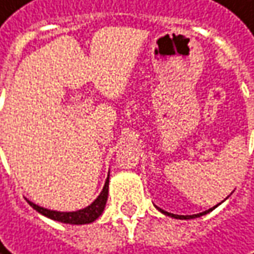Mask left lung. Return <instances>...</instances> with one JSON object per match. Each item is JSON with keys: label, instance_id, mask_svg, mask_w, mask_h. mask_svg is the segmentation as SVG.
I'll return each mask as SVG.
<instances>
[{"label": "left lung", "instance_id": "8db88e82", "mask_svg": "<svg viewBox=\"0 0 254 254\" xmlns=\"http://www.w3.org/2000/svg\"><path fill=\"white\" fill-rule=\"evenodd\" d=\"M218 205V204H217ZM216 205V207H217ZM216 207H213V208H216ZM213 208H210V210H205V211H202V213H198V214H192V216H178V214H172V213H168V211H164V210H161V208H158L161 213H164V214H167V216L174 217V218H181V220H188V218H197V217H201L204 214H207V213H210Z\"/></svg>", "mask_w": 254, "mask_h": 254}]
</instances>
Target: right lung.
Wrapping results in <instances>:
<instances>
[{
	"instance_id": "1",
	"label": "right lung",
	"mask_w": 254,
	"mask_h": 254,
	"mask_svg": "<svg viewBox=\"0 0 254 254\" xmlns=\"http://www.w3.org/2000/svg\"><path fill=\"white\" fill-rule=\"evenodd\" d=\"M108 192H109V178L106 180L100 195L89 207H86L83 210H77V211H70V213H62V211L47 210V208H43V207H40V205H37V204H34V202L31 201H28V204L36 211H38L40 214L49 217L52 220H56V221L66 223V224H87V223L95 221L97 217L102 214V211L105 210V205H106V201H108Z\"/></svg>"
}]
</instances>
